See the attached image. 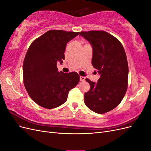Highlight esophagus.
Listing matches in <instances>:
<instances>
[{"mask_svg": "<svg viewBox=\"0 0 151 151\" xmlns=\"http://www.w3.org/2000/svg\"><path fill=\"white\" fill-rule=\"evenodd\" d=\"M86 79L85 77H83V76H80V81H84Z\"/></svg>", "mask_w": 151, "mask_h": 151, "instance_id": "34e87169", "label": "esophagus"}]
</instances>
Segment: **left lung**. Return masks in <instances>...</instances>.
<instances>
[{"instance_id":"8db88e82","label":"left lung","mask_w":151,"mask_h":151,"mask_svg":"<svg viewBox=\"0 0 151 151\" xmlns=\"http://www.w3.org/2000/svg\"><path fill=\"white\" fill-rule=\"evenodd\" d=\"M93 47L92 65L100 74L97 83L86 78L91 88L84 103L91 110L103 114L116 108L127 92L129 66L121 42L104 31H82Z\"/></svg>"}]
</instances>
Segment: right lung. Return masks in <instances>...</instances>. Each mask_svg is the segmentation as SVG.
<instances>
[{"label": "right lung", "mask_w": 151, "mask_h": 151, "mask_svg": "<svg viewBox=\"0 0 151 151\" xmlns=\"http://www.w3.org/2000/svg\"><path fill=\"white\" fill-rule=\"evenodd\" d=\"M79 33L50 30L30 45L22 65L23 82L30 98L40 106L47 109L60 106L79 83L77 72H59L57 63H62L67 43Z\"/></svg>", "instance_id": "1"}]
</instances>
